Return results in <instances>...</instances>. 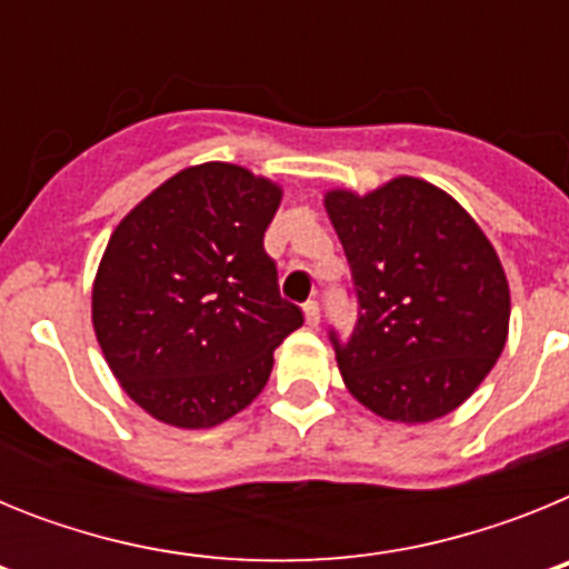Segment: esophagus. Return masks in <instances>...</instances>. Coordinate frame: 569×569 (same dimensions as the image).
<instances>
[{
    "instance_id": "34e87169",
    "label": "esophagus",
    "mask_w": 569,
    "mask_h": 569,
    "mask_svg": "<svg viewBox=\"0 0 569 569\" xmlns=\"http://www.w3.org/2000/svg\"><path fill=\"white\" fill-rule=\"evenodd\" d=\"M319 301H308V305H305V321H308L310 328H319Z\"/></svg>"
}]
</instances>
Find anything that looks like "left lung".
Returning a JSON list of instances; mask_svg holds the SVG:
<instances>
[{"instance_id":"8db88e82","label":"left lung","mask_w":569,"mask_h":569,"mask_svg":"<svg viewBox=\"0 0 569 569\" xmlns=\"http://www.w3.org/2000/svg\"><path fill=\"white\" fill-rule=\"evenodd\" d=\"M325 210L353 273L359 321L336 345L356 401L401 425L453 413L505 350L510 284L470 213L436 184L396 176L359 196L336 188Z\"/></svg>"}]
</instances>
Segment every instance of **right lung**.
Returning a JSON list of instances; mask_svg holds the SVG:
<instances>
[{"label":"right lung","mask_w":569,"mask_h":569,"mask_svg":"<svg viewBox=\"0 0 569 569\" xmlns=\"http://www.w3.org/2000/svg\"><path fill=\"white\" fill-rule=\"evenodd\" d=\"M281 188L241 164L179 170L116 224L93 279L104 361L144 413L182 430L236 416L301 328L264 253Z\"/></svg>","instance_id":"right-lung-1"}]
</instances>
